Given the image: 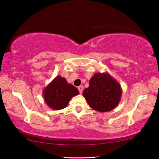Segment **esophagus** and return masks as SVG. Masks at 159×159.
Here are the masks:
<instances>
[{"mask_svg":"<svg viewBox=\"0 0 159 159\" xmlns=\"http://www.w3.org/2000/svg\"><path fill=\"white\" fill-rule=\"evenodd\" d=\"M78 89H79V93L81 94L83 93V86L82 85H80L79 86V88H78Z\"/></svg>","mask_w":159,"mask_h":159,"instance_id":"esophagus-1","label":"esophagus"}]
</instances>
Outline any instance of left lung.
<instances>
[{
	"label": "left lung",
	"instance_id": "obj_1",
	"mask_svg": "<svg viewBox=\"0 0 159 159\" xmlns=\"http://www.w3.org/2000/svg\"><path fill=\"white\" fill-rule=\"evenodd\" d=\"M122 89L116 80L109 73H96L91 78L89 87L83 95L90 108L99 112L111 111L119 103Z\"/></svg>",
	"mask_w": 159,
	"mask_h": 159
}]
</instances>
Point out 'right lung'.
Segmentation results:
<instances>
[{
	"mask_svg": "<svg viewBox=\"0 0 159 159\" xmlns=\"http://www.w3.org/2000/svg\"><path fill=\"white\" fill-rule=\"evenodd\" d=\"M79 94L76 87L67 83L65 78L60 76L55 77L43 91L45 103L55 110L65 108L71 99Z\"/></svg>",
	"mask_w": 159,
	"mask_h": 159,
	"instance_id": "add662e5",
	"label": "right lung"
}]
</instances>
